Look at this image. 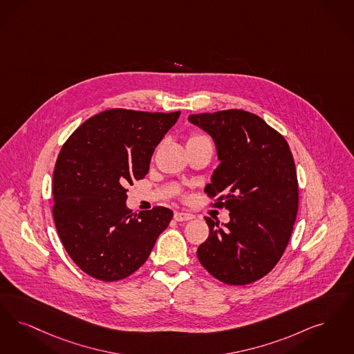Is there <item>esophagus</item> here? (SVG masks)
Segmentation results:
<instances>
[{"instance_id": "34e87169", "label": "esophagus", "mask_w": 354, "mask_h": 354, "mask_svg": "<svg viewBox=\"0 0 354 354\" xmlns=\"http://www.w3.org/2000/svg\"><path fill=\"white\" fill-rule=\"evenodd\" d=\"M174 218H175L176 221H188V220H192V218H194V214L187 212H176L174 214Z\"/></svg>"}]
</instances>
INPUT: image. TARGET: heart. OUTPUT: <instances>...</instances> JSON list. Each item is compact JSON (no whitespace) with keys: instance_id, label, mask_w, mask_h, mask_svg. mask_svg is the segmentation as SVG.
Returning a JSON list of instances; mask_svg holds the SVG:
<instances>
[{"instance_id":"b5f03b06","label":"heart","mask_w":354,"mask_h":354,"mask_svg":"<svg viewBox=\"0 0 354 354\" xmlns=\"http://www.w3.org/2000/svg\"><path fill=\"white\" fill-rule=\"evenodd\" d=\"M204 138H207V137H205V136H201V134H192V136L189 137L188 142L198 141V140H204Z\"/></svg>"}]
</instances>
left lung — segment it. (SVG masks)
<instances>
[{
  "label": "left lung",
  "mask_w": 354,
  "mask_h": 354,
  "mask_svg": "<svg viewBox=\"0 0 354 354\" xmlns=\"http://www.w3.org/2000/svg\"><path fill=\"white\" fill-rule=\"evenodd\" d=\"M213 138L218 167L205 194L229 209L224 227L205 218L209 236L198 249L203 268L220 282L243 286L269 274L291 237L299 204L297 169L281 133L242 109L191 114Z\"/></svg>",
  "instance_id": "left-lung-1"
}]
</instances>
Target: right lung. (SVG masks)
I'll list each match as a JSON object with an SVG mask.
<instances>
[{
  "mask_svg": "<svg viewBox=\"0 0 354 354\" xmlns=\"http://www.w3.org/2000/svg\"><path fill=\"white\" fill-rule=\"evenodd\" d=\"M179 115L109 109L88 118L63 145L53 216L66 252L89 277L114 282L131 275L169 227V208L131 212L127 187L149 172L158 143Z\"/></svg>",
  "mask_w": 354,
  "mask_h": 354,
  "instance_id": "right-lung-1",
  "label": "right lung"
}]
</instances>
